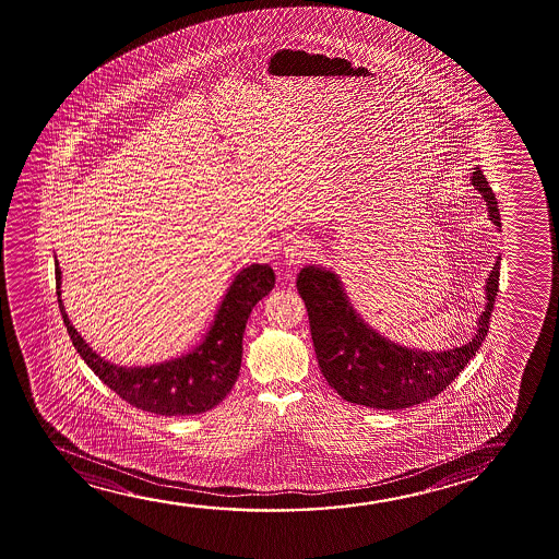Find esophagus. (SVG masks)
I'll return each mask as SVG.
<instances>
[{"instance_id": "obj_1", "label": "esophagus", "mask_w": 559, "mask_h": 559, "mask_svg": "<svg viewBox=\"0 0 559 559\" xmlns=\"http://www.w3.org/2000/svg\"><path fill=\"white\" fill-rule=\"evenodd\" d=\"M310 254V243L307 239H293L289 243L284 247V259L287 266H299Z\"/></svg>"}]
</instances>
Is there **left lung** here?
I'll return each mask as SVG.
<instances>
[{"label": "left lung", "mask_w": 559, "mask_h": 559, "mask_svg": "<svg viewBox=\"0 0 559 559\" xmlns=\"http://www.w3.org/2000/svg\"><path fill=\"white\" fill-rule=\"evenodd\" d=\"M472 183L488 206V218L502 228L498 201L479 166ZM500 257L485 285V310L465 345L424 350L399 345L364 322L354 310L343 282L330 267L308 264L297 275V289L307 305L316 358L325 381L341 399L376 409H402L431 401L460 376L479 350L495 308Z\"/></svg>", "instance_id": "1"}]
</instances>
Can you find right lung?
<instances>
[{
    "label": "right lung",
    "instance_id": "right-lung-1",
    "mask_svg": "<svg viewBox=\"0 0 559 559\" xmlns=\"http://www.w3.org/2000/svg\"><path fill=\"white\" fill-rule=\"evenodd\" d=\"M56 282L61 316L82 360L122 401L143 412L170 417L213 409L236 385L245 325L254 305L274 289L275 274L267 264H249L239 270L205 337L193 350L165 362L130 368L105 360L74 330L61 300V267L57 260Z\"/></svg>",
    "mask_w": 559,
    "mask_h": 559
}]
</instances>
